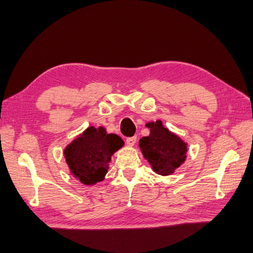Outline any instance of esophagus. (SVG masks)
Listing matches in <instances>:
<instances>
[{"instance_id": "esophagus-1", "label": "esophagus", "mask_w": 253, "mask_h": 253, "mask_svg": "<svg viewBox=\"0 0 253 253\" xmlns=\"http://www.w3.org/2000/svg\"><path fill=\"white\" fill-rule=\"evenodd\" d=\"M136 143V136H131V137H127L126 140V144L130 147H132V146Z\"/></svg>"}]
</instances>
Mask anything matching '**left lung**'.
Instances as JSON below:
<instances>
[{"label":"left lung","instance_id":"left-lung-1","mask_svg":"<svg viewBox=\"0 0 253 253\" xmlns=\"http://www.w3.org/2000/svg\"><path fill=\"white\" fill-rule=\"evenodd\" d=\"M146 126L150 134L138 142L143 157L156 173L163 176L174 173L186 161L188 144L163 125L161 120L148 122Z\"/></svg>","mask_w":253,"mask_h":253}]
</instances>
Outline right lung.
Segmentation results:
<instances>
[{
    "mask_svg": "<svg viewBox=\"0 0 253 253\" xmlns=\"http://www.w3.org/2000/svg\"><path fill=\"white\" fill-rule=\"evenodd\" d=\"M124 144L122 137L107 133L103 126L86 128L64 149L70 174L87 186L104 181L111 157Z\"/></svg>",
    "mask_w": 253,
    "mask_h": 253,
    "instance_id": "right-lung-1",
    "label": "right lung"
}]
</instances>
